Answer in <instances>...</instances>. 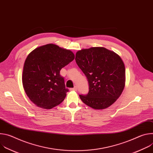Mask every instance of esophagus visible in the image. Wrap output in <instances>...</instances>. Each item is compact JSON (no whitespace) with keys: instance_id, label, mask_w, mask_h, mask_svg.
Returning <instances> with one entry per match:
<instances>
[{"instance_id":"1","label":"esophagus","mask_w":153,"mask_h":153,"mask_svg":"<svg viewBox=\"0 0 153 153\" xmlns=\"http://www.w3.org/2000/svg\"><path fill=\"white\" fill-rule=\"evenodd\" d=\"M77 86H74V88H70V90H74V91H76L77 90Z\"/></svg>"}]
</instances>
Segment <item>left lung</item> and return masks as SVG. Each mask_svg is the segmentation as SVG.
I'll use <instances>...</instances> for the list:
<instances>
[{"instance_id": "obj_1", "label": "left lung", "mask_w": 153, "mask_h": 153, "mask_svg": "<svg viewBox=\"0 0 153 153\" xmlns=\"http://www.w3.org/2000/svg\"><path fill=\"white\" fill-rule=\"evenodd\" d=\"M78 67L88 79L89 91L79 94L82 102L95 110L111 106L122 94L125 68L120 57L103 47H92L76 53Z\"/></svg>"}]
</instances>
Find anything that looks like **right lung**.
Returning <instances> with one entry per match:
<instances>
[{
  "mask_svg": "<svg viewBox=\"0 0 153 153\" xmlns=\"http://www.w3.org/2000/svg\"><path fill=\"white\" fill-rule=\"evenodd\" d=\"M74 59L72 51L54 44L40 47L30 53L24 63L22 83L33 103L51 109L63 101L68 89L60 71Z\"/></svg>",
  "mask_w": 153,
  "mask_h": 153,
  "instance_id": "right-lung-1",
  "label": "right lung"
}]
</instances>
